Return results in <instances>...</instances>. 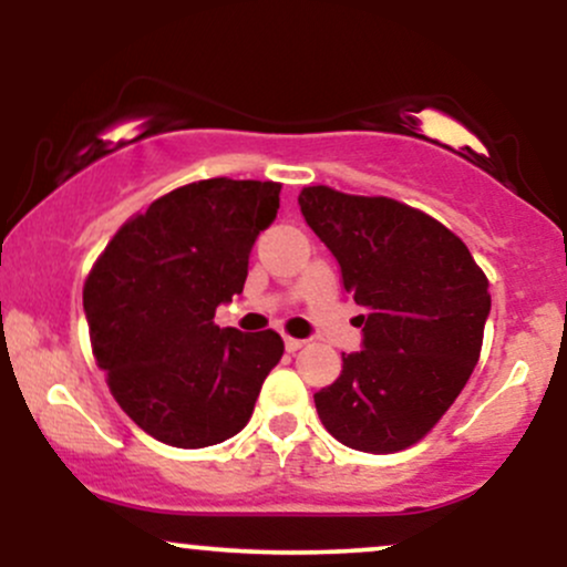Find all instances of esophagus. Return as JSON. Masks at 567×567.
Returning <instances> with one entry per match:
<instances>
[{
  "label": "esophagus",
  "mask_w": 567,
  "mask_h": 567,
  "mask_svg": "<svg viewBox=\"0 0 567 567\" xmlns=\"http://www.w3.org/2000/svg\"><path fill=\"white\" fill-rule=\"evenodd\" d=\"M303 338H290V336H285V349H288L290 351V354H292V351H298V349H303Z\"/></svg>",
  "instance_id": "1"
}]
</instances>
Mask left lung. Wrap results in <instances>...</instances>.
I'll use <instances>...</instances> for the list:
<instances>
[{"instance_id":"1","label":"left lung","mask_w":567,"mask_h":567,"mask_svg":"<svg viewBox=\"0 0 567 567\" xmlns=\"http://www.w3.org/2000/svg\"><path fill=\"white\" fill-rule=\"evenodd\" d=\"M298 205L365 311L357 317L362 351L341 354V375L315 394L320 421L354 451H405L477 365L487 277L451 229L396 199L306 186Z\"/></svg>"}]
</instances>
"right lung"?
I'll list each match as a JSON object with an SVG mask.
<instances>
[{"mask_svg": "<svg viewBox=\"0 0 567 567\" xmlns=\"http://www.w3.org/2000/svg\"><path fill=\"white\" fill-rule=\"evenodd\" d=\"M279 188L231 178L175 188L130 218L87 275L82 301L97 368L120 408L165 445L207 447L243 432L282 357L275 330L213 322L245 288Z\"/></svg>", "mask_w": 567, "mask_h": 567, "instance_id": "right-lung-1", "label": "right lung"}]
</instances>
